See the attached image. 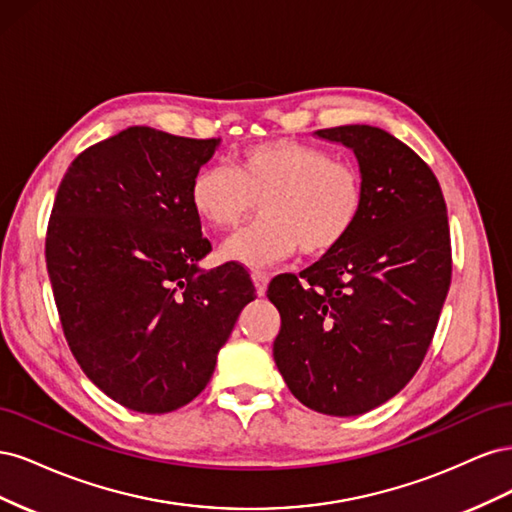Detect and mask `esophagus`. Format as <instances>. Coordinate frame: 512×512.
I'll return each mask as SVG.
<instances>
[{
	"mask_svg": "<svg viewBox=\"0 0 512 512\" xmlns=\"http://www.w3.org/2000/svg\"><path fill=\"white\" fill-rule=\"evenodd\" d=\"M252 280H254V288L258 292V297H262V294L267 292V286H269V275L262 273V271H254Z\"/></svg>",
	"mask_w": 512,
	"mask_h": 512,
	"instance_id": "34e87169",
	"label": "esophagus"
}]
</instances>
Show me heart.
Here are the masks:
<instances>
[{
    "instance_id": "b5f03b06",
    "label": "heart",
    "mask_w": 512,
    "mask_h": 512,
    "mask_svg": "<svg viewBox=\"0 0 512 512\" xmlns=\"http://www.w3.org/2000/svg\"><path fill=\"white\" fill-rule=\"evenodd\" d=\"M190 203L215 232L262 220L222 247V256L247 267H269L299 250L309 258L335 252L361 220L365 188L352 164L288 138L245 147L226 166H205L192 177Z\"/></svg>"
}]
</instances>
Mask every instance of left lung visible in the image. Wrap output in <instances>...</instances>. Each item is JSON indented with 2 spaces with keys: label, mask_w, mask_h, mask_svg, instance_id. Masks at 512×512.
Returning a JSON list of instances; mask_svg holds the SVG:
<instances>
[{
  "label": "left lung",
  "mask_w": 512,
  "mask_h": 512,
  "mask_svg": "<svg viewBox=\"0 0 512 512\" xmlns=\"http://www.w3.org/2000/svg\"><path fill=\"white\" fill-rule=\"evenodd\" d=\"M316 136L354 151L365 205L344 245L269 284L282 316L273 359L303 406L359 416L421 367L451 286V232L436 175L393 134L339 126Z\"/></svg>",
  "instance_id": "left-lung-1"
}]
</instances>
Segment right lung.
<instances>
[{"instance_id":"add662e5","label":"right lung","mask_w":512,"mask_h":512,"mask_svg":"<svg viewBox=\"0 0 512 512\" xmlns=\"http://www.w3.org/2000/svg\"><path fill=\"white\" fill-rule=\"evenodd\" d=\"M218 145L132 126L85 149L59 183L46 269L61 327L85 376L134 412L190 404L256 299L237 262L198 267L211 243L190 183Z\"/></svg>"}]
</instances>
